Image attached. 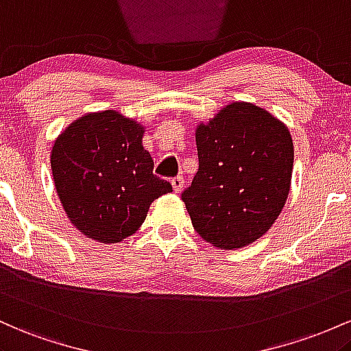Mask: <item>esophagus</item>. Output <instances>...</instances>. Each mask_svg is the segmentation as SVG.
I'll list each match as a JSON object with an SVG mask.
<instances>
[{"label":"esophagus","instance_id":"1","mask_svg":"<svg viewBox=\"0 0 351 351\" xmlns=\"http://www.w3.org/2000/svg\"><path fill=\"white\" fill-rule=\"evenodd\" d=\"M172 184V189H174V192H180L184 189V177H174V179L171 180Z\"/></svg>","mask_w":351,"mask_h":351}]
</instances>
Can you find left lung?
Returning <instances> with one entry per match:
<instances>
[{"instance_id":"left-lung-1","label":"left lung","mask_w":351,"mask_h":351,"mask_svg":"<svg viewBox=\"0 0 351 351\" xmlns=\"http://www.w3.org/2000/svg\"><path fill=\"white\" fill-rule=\"evenodd\" d=\"M199 171L182 200L192 226L223 250L250 245L271 227L292 182L289 128L252 102H230L195 129Z\"/></svg>"}]
</instances>
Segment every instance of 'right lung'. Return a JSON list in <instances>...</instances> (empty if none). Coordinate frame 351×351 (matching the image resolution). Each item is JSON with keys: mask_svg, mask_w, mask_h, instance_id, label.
<instances>
[{"mask_svg": "<svg viewBox=\"0 0 351 351\" xmlns=\"http://www.w3.org/2000/svg\"><path fill=\"white\" fill-rule=\"evenodd\" d=\"M144 128L116 111L90 112L54 141L51 169L59 200L74 227L101 243L137 230L157 197L172 191L154 176Z\"/></svg>", "mask_w": 351, "mask_h": 351, "instance_id": "add662e5", "label": "right lung"}]
</instances>
